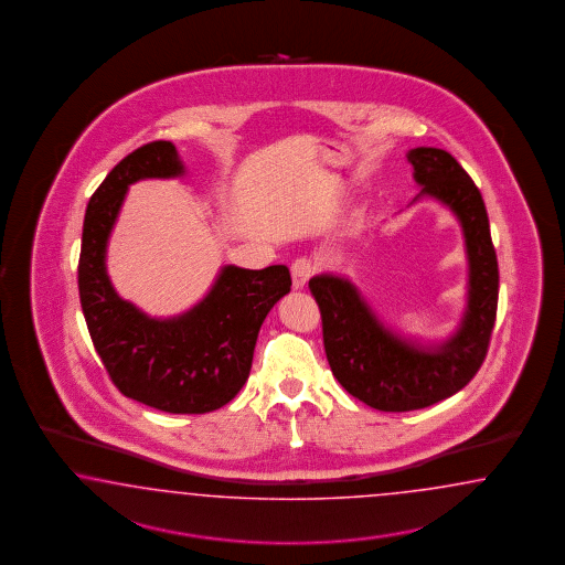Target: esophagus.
Segmentation results:
<instances>
[{
    "mask_svg": "<svg viewBox=\"0 0 565 565\" xmlns=\"http://www.w3.org/2000/svg\"><path fill=\"white\" fill-rule=\"evenodd\" d=\"M315 274V263L310 258H298L294 265H291V284H294V290H302L307 288L308 279Z\"/></svg>",
    "mask_w": 565,
    "mask_h": 565,
    "instance_id": "1",
    "label": "esophagus"
}]
</instances>
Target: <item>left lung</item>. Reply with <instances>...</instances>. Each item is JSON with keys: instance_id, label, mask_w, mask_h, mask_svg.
Wrapping results in <instances>:
<instances>
[{"instance_id": "8db88e82", "label": "left lung", "mask_w": 565, "mask_h": 565, "mask_svg": "<svg viewBox=\"0 0 565 565\" xmlns=\"http://www.w3.org/2000/svg\"><path fill=\"white\" fill-rule=\"evenodd\" d=\"M406 157L423 186L414 201L435 199L462 225L468 300L456 333L445 342H416L383 326L348 277L321 274L308 281L333 376L348 394L383 412L420 411L466 387L487 356L499 296L489 217L472 178L444 149L416 147Z\"/></svg>"}]
</instances>
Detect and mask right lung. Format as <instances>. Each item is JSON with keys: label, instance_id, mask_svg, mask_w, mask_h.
I'll return each mask as SVG.
<instances>
[{"label": "right lung", "instance_id": "right-lung-1", "mask_svg": "<svg viewBox=\"0 0 565 565\" xmlns=\"http://www.w3.org/2000/svg\"><path fill=\"white\" fill-rule=\"evenodd\" d=\"M184 175L170 140H154L124 157L86 206L78 291L86 327L121 394L170 414H205L234 399L246 383L258 329L290 291V269L260 271L225 265L205 298L170 319H154L114 290L107 239L128 186L147 178Z\"/></svg>", "mask_w": 565, "mask_h": 565}]
</instances>
